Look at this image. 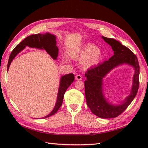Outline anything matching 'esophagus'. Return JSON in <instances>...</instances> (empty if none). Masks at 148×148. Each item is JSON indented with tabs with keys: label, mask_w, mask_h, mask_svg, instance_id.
I'll return each mask as SVG.
<instances>
[{
	"label": "esophagus",
	"mask_w": 148,
	"mask_h": 148,
	"mask_svg": "<svg viewBox=\"0 0 148 148\" xmlns=\"http://www.w3.org/2000/svg\"><path fill=\"white\" fill-rule=\"evenodd\" d=\"M82 79H83V77L81 76L80 74H77L76 76V79L77 81H81V80H82Z\"/></svg>",
	"instance_id": "esophagus-1"
}]
</instances>
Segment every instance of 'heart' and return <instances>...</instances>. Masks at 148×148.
<instances>
[{"instance_id":"heart-1","label":"heart","mask_w":148,"mask_h":148,"mask_svg":"<svg viewBox=\"0 0 148 148\" xmlns=\"http://www.w3.org/2000/svg\"><path fill=\"white\" fill-rule=\"evenodd\" d=\"M102 53L99 48L93 44L87 45L77 53L72 55V57L78 61H84L86 68H90L99 64L102 60Z\"/></svg>"}]
</instances>
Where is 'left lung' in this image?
<instances>
[{
  "label": "left lung",
  "instance_id": "left-lung-1",
  "mask_svg": "<svg viewBox=\"0 0 148 148\" xmlns=\"http://www.w3.org/2000/svg\"><path fill=\"white\" fill-rule=\"evenodd\" d=\"M102 38L111 46L114 55L108 61L91 68L85 73V95L88 106L94 114L101 118H116L123 112L136 97L139 84V64L137 56L127 47L118 40L102 36ZM127 64L133 66L135 72L130 95L119 105L110 103L103 95V79L113 68Z\"/></svg>",
  "mask_w": 148,
  "mask_h": 148
}]
</instances>
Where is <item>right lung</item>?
<instances>
[{
    "label": "right lung",
    "mask_w": 148,
    "mask_h": 148,
    "mask_svg": "<svg viewBox=\"0 0 148 148\" xmlns=\"http://www.w3.org/2000/svg\"><path fill=\"white\" fill-rule=\"evenodd\" d=\"M56 36L53 34L49 33L46 34H37L35 35H31L26 37L23 40H22L12 50L9 58L8 64V71L10 66L11 62L15 56L22 50L25 48L26 46L30 48H36L37 49H45L46 52L51 56L53 59L56 60L58 54V48L56 46ZM74 80V75L73 74H68L62 76L60 81V85L58 88V92L57 95V99L55 103L54 108L49 114L42 117L41 118H46L49 117L58 111L59 108L62 104L63 99L65 91L70 86L71 84L73 83Z\"/></svg>",
    "instance_id": "obj_1"
}]
</instances>
